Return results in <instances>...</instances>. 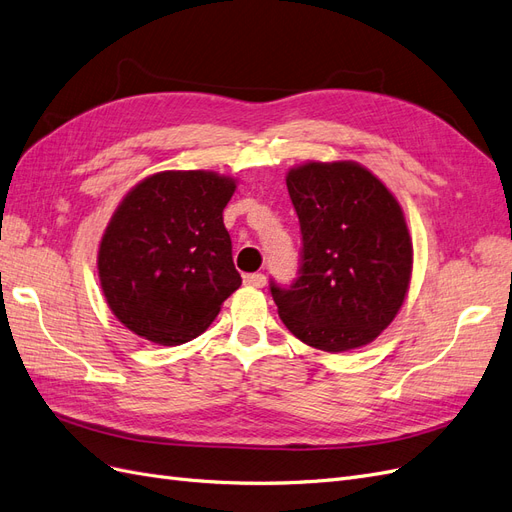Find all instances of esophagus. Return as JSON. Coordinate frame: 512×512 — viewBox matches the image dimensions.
<instances>
[{"instance_id":"obj_1","label":"esophagus","mask_w":512,"mask_h":512,"mask_svg":"<svg viewBox=\"0 0 512 512\" xmlns=\"http://www.w3.org/2000/svg\"><path fill=\"white\" fill-rule=\"evenodd\" d=\"M244 285H249V287H263V285H266V276H263L261 272L244 274Z\"/></svg>"}]
</instances>
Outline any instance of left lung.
<instances>
[{"instance_id":"1","label":"left lung","mask_w":512,"mask_h":512,"mask_svg":"<svg viewBox=\"0 0 512 512\" xmlns=\"http://www.w3.org/2000/svg\"><path fill=\"white\" fill-rule=\"evenodd\" d=\"M287 189L300 219L298 278L270 293L289 332L342 353L372 342L398 315L412 242L398 200L353 161L293 168Z\"/></svg>"}]
</instances>
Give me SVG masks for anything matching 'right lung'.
Masks as SVG:
<instances>
[{
  "label": "right lung",
  "mask_w": 512,
  "mask_h": 512,
  "mask_svg": "<svg viewBox=\"0 0 512 512\" xmlns=\"http://www.w3.org/2000/svg\"><path fill=\"white\" fill-rule=\"evenodd\" d=\"M236 183L214 172H159L127 193L100 244L102 289L131 332L157 344L200 336L242 278L223 208Z\"/></svg>",
  "instance_id": "right-lung-1"
}]
</instances>
